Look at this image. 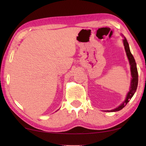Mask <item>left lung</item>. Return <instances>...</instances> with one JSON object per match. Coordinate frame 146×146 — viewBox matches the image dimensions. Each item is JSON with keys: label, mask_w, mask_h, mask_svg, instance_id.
Masks as SVG:
<instances>
[{"label": "left lung", "mask_w": 146, "mask_h": 146, "mask_svg": "<svg viewBox=\"0 0 146 146\" xmlns=\"http://www.w3.org/2000/svg\"><path fill=\"white\" fill-rule=\"evenodd\" d=\"M123 46H124V48L125 50V52H126V55L128 58V60L130 64V69H131V74L132 78L131 80V86L129 89V91L127 93L126 98H125V100L123 101L122 104H121L117 108L114 109V110H108L106 111L108 112H115L118 111H120L122 110V108L125 107L127 102H129L131 98L133 97V96L134 95L135 93L136 92V90H137V86H138V71H137V64L135 62V60L134 57H133V55L131 53L129 44H128L126 38L124 37L123 39Z\"/></svg>", "instance_id": "left-lung-1"}]
</instances>
